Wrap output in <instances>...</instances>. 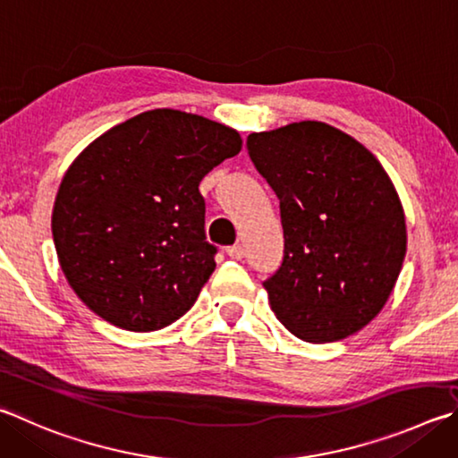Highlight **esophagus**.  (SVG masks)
Wrapping results in <instances>:
<instances>
[{"label":"esophagus","mask_w":458,"mask_h":458,"mask_svg":"<svg viewBox=\"0 0 458 458\" xmlns=\"http://www.w3.org/2000/svg\"><path fill=\"white\" fill-rule=\"evenodd\" d=\"M226 254H228L230 258H236V260H240V258H244L246 250H244L242 244H234V246H228V248H226Z\"/></svg>","instance_id":"esophagus-1"}]
</instances>
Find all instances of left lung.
Wrapping results in <instances>:
<instances>
[{"instance_id": "left-lung-1", "label": "left lung", "mask_w": 458, "mask_h": 458, "mask_svg": "<svg viewBox=\"0 0 458 458\" xmlns=\"http://www.w3.org/2000/svg\"><path fill=\"white\" fill-rule=\"evenodd\" d=\"M280 200L284 258L264 282L276 318L306 343L354 335L386 304L406 254L401 198L360 142L324 122L246 140Z\"/></svg>"}]
</instances>
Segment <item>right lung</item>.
Listing matches in <instances>:
<instances>
[{
	"mask_svg": "<svg viewBox=\"0 0 458 458\" xmlns=\"http://www.w3.org/2000/svg\"><path fill=\"white\" fill-rule=\"evenodd\" d=\"M240 149L236 130L160 107L104 131L72 162L52 234L68 284L91 312L152 332L192 309L216 268L198 186Z\"/></svg>",
	"mask_w": 458,
	"mask_h": 458,
	"instance_id": "add662e5",
	"label": "right lung"
}]
</instances>
